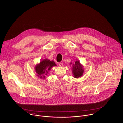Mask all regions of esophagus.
Returning <instances> with one entry per match:
<instances>
[{
	"mask_svg": "<svg viewBox=\"0 0 123 123\" xmlns=\"http://www.w3.org/2000/svg\"><path fill=\"white\" fill-rule=\"evenodd\" d=\"M59 66H60V67H63V65H64V64L63 63H59Z\"/></svg>",
	"mask_w": 123,
	"mask_h": 123,
	"instance_id": "34e87169",
	"label": "esophagus"
}]
</instances>
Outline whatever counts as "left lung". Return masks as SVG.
Listing matches in <instances>:
<instances>
[{
  "label": "left lung",
  "instance_id": "8db88e82",
  "mask_svg": "<svg viewBox=\"0 0 123 123\" xmlns=\"http://www.w3.org/2000/svg\"><path fill=\"white\" fill-rule=\"evenodd\" d=\"M71 64L72 63L71 62L70 64ZM72 71L73 76L75 78H77L79 77H81L83 74L84 70L83 68V66L80 64V61L77 59H76L74 64H72Z\"/></svg>",
  "mask_w": 123,
  "mask_h": 123
}]
</instances>
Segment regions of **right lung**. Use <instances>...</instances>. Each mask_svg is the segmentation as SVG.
<instances>
[{
  "label": "right lung",
  "mask_w": 123,
  "mask_h": 123,
  "mask_svg": "<svg viewBox=\"0 0 123 123\" xmlns=\"http://www.w3.org/2000/svg\"><path fill=\"white\" fill-rule=\"evenodd\" d=\"M56 66L57 65L53 60L50 61L47 59L42 60L39 64L35 65V67L37 76L41 79H44L45 76L49 73V71L51 70L53 67Z\"/></svg>",
  "instance_id": "obj_1"
}]
</instances>
